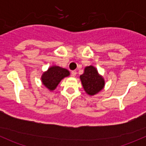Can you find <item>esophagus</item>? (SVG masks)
I'll list each match as a JSON object with an SVG mask.
<instances>
[{"instance_id":"1","label":"esophagus","mask_w":146,"mask_h":146,"mask_svg":"<svg viewBox=\"0 0 146 146\" xmlns=\"http://www.w3.org/2000/svg\"><path fill=\"white\" fill-rule=\"evenodd\" d=\"M76 74H77V72H76V70H72L71 76H73V77H75V76H76Z\"/></svg>"}]
</instances>
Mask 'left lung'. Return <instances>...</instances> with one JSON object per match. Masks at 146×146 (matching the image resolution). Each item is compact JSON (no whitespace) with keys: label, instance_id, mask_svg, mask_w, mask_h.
I'll return each instance as SVG.
<instances>
[{"label":"left lung","instance_id":"left-lung-1","mask_svg":"<svg viewBox=\"0 0 146 146\" xmlns=\"http://www.w3.org/2000/svg\"><path fill=\"white\" fill-rule=\"evenodd\" d=\"M80 78L84 90L88 95H95L104 88V79L98 74V70L93 66L85 68L84 73Z\"/></svg>","mask_w":146,"mask_h":146}]
</instances>
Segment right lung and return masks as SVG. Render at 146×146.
<instances>
[{
  "instance_id": "add662e5",
  "label": "right lung",
  "mask_w": 146,
  "mask_h": 146,
  "mask_svg": "<svg viewBox=\"0 0 146 146\" xmlns=\"http://www.w3.org/2000/svg\"><path fill=\"white\" fill-rule=\"evenodd\" d=\"M69 71L67 69L59 66H52L49 68L42 76V80L44 85L50 90H54L60 81L66 76H69Z\"/></svg>"
}]
</instances>
